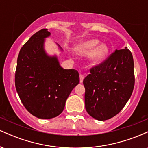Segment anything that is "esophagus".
I'll return each instance as SVG.
<instances>
[{"label":"esophagus","mask_w":148,"mask_h":148,"mask_svg":"<svg viewBox=\"0 0 148 148\" xmlns=\"http://www.w3.org/2000/svg\"><path fill=\"white\" fill-rule=\"evenodd\" d=\"M79 77H80V83H82L83 81H84V78H85L84 75V74H80Z\"/></svg>","instance_id":"1"}]
</instances>
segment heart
Wrapping results in <instances>:
<instances>
[{
	"label": "heart",
	"instance_id": "heart-1",
	"mask_svg": "<svg viewBox=\"0 0 148 148\" xmlns=\"http://www.w3.org/2000/svg\"><path fill=\"white\" fill-rule=\"evenodd\" d=\"M98 40H89L78 45L74 48L76 53L84 55L88 53V57L91 61L94 62H99L106 56L108 53V49L105 45H99Z\"/></svg>",
	"mask_w": 148,
	"mask_h": 148
}]
</instances>
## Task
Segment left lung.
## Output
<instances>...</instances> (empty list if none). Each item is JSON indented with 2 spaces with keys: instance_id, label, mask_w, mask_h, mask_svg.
<instances>
[{
  "instance_id": "8db88e82",
  "label": "left lung",
  "mask_w": 148,
  "mask_h": 148,
  "mask_svg": "<svg viewBox=\"0 0 148 148\" xmlns=\"http://www.w3.org/2000/svg\"><path fill=\"white\" fill-rule=\"evenodd\" d=\"M90 72L83 81L86 109L96 120H108L120 113L132 94L133 56L127 47L115 50Z\"/></svg>"
}]
</instances>
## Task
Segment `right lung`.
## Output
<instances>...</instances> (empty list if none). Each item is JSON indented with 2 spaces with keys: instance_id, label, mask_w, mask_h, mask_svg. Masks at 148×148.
Wrapping results in <instances>:
<instances>
[{
  "instance_id": "add662e5",
  "label": "right lung",
  "mask_w": 148,
  "mask_h": 148,
  "mask_svg": "<svg viewBox=\"0 0 148 148\" xmlns=\"http://www.w3.org/2000/svg\"><path fill=\"white\" fill-rule=\"evenodd\" d=\"M47 29L37 32L23 45L18 53L15 86L26 110L34 116L51 119L64 108L66 100L79 83L76 69H64L56 56H49L44 49Z\"/></svg>"
}]
</instances>
